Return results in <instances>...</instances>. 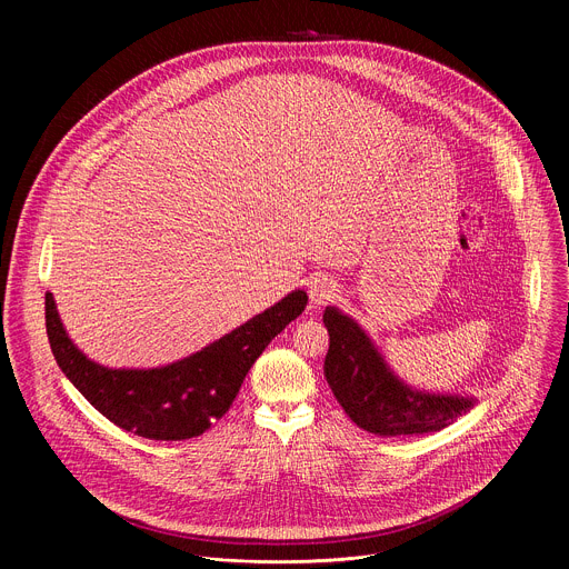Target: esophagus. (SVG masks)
Here are the masks:
<instances>
[{
    "label": "esophagus",
    "mask_w": 569,
    "mask_h": 569,
    "mask_svg": "<svg viewBox=\"0 0 569 569\" xmlns=\"http://www.w3.org/2000/svg\"><path fill=\"white\" fill-rule=\"evenodd\" d=\"M308 295H310L312 303L323 306L338 297V283L327 274H315L308 281Z\"/></svg>",
    "instance_id": "34e87169"
}]
</instances>
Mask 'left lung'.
Wrapping results in <instances>:
<instances>
[{
  "instance_id": "1",
  "label": "left lung",
  "mask_w": 569,
  "mask_h": 569,
  "mask_svg": "<svg viewBox=\"0 0 569 569\" xmlns=\"http://www.w3.org/2000/svg\"><path fill=\"white\" fill-rule=\"evenodd\" d=\"M323 327L331 340L323 376L358 428L378 437L428 435L475 408V396L426 391L400 380L367 331L338 306L323 310Z\"/></svg>"
}]
</instances>
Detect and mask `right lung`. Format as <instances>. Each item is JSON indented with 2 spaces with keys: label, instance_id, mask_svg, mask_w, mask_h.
<instances>
[{
  "label": "right lung",
  "instance_id": "obj_1",
  "mask_svg": "<svg viewBox=\"0 0 569 569\" xmlns=\"http://www.w3.org/2000/svg\"><path fill=\"white\" fill-rule=\"evenodd\" d=\"M306 303L308 295L292 290L209 347L152 369H112L90 360L64 331L51 292L44 317L58 367L106 419L137 437L182 441L224 417L257 358Z\"/></svg>",
  "mask_w": 569,
  "mask_h": 569
}]
</instances>
